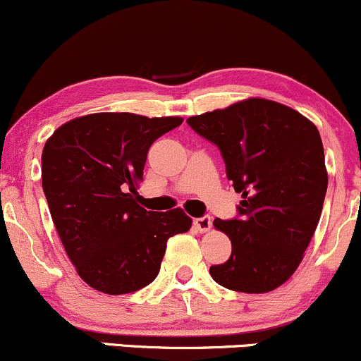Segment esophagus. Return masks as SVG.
I'll use <instances>...</instances> for the list:
<instances>
[{"label":"esophagus","mask_w":361,"mask_h":361,"mask_svg":"<svg viewBox=\"0 0 361 361\" xmlns=\"http://www.w3.org/2000/svg\"><path fill=\"white\" fill-rule=\"evenodd\" d=\"M193 226L197 227L200 233H207V231H210V227H212V219H210V215H204V217L195 219Z\"/></svg>","instance_id":"1"}]
</instances>
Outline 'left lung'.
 I'll list each match as a JSON object with an SVG mask.
<instances>
[{"label": "left lung", "mask_w": 361, "mask_h": 361, "mask_svg": "<svg viewBox=\"0 0 361 361\" xmlns=\"http://www.w3.org/2000/svg\"><path fill=\"white\" fill-rule=\"evenodd\" d=\"M186 122L217 144L227 178L243 198L241 217L214 221L229 235L233 252L210 267V275L234 292L279 288L299 268L321 219L327 171L317 127L267 98H246Z\"/></svg>", "instance_id": "obj_1"}]
</instances>
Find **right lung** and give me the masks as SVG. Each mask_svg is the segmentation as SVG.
I'll use <instances>...</instances> for the list:
<instances>
[{"label": "right lung", "mask_w": 361, "mask_h": 361, "mask_svg": "<svg viewBox=\"0 0 361 361\" xmlns=\"http://www.w3.org/2000/svg\"><path fill=\"white\" fill-rule=\"evenodd\" d=\"M181 117L127 111L62 123L42 151V188L54 226L78 275L109 295L137 292L159 273L171 235L190 231L183 209L139 205L147 151Z\"/></svg>", "instance_id": "right-lung-1"}]
</instances>
